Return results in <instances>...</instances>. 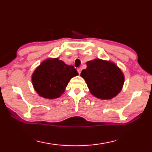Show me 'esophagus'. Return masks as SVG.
Here are the masks:
<instances>
[{
    "label": "esophagus",
    "mask_w": 152,
    "mask_h": 152,
    "mask_svg": "<svg viewBox=\"0 0 152 152\" xmlns=\"http://www.w3.org/2000/svg\"><path fill=\"white\" fill-rule=\"evenodd\" d=\"M77 71H78V72L79 74H80L81 72H82V68H78V69H77Z\"/></svg>",
    "instance_id": "34e87169"
}]
</instances>
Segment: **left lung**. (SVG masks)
<instances>
[{"instance_id": "obj_1", "label": "left lung", "mask_w": 152, "mask_h": 152, "mask_svg": "<svg viewBox=\"0 0 152 152\" xmlns=\"http://www.w3.org/2000/svg\"><path fill=\"white\" fill-rule=\"evenodd\" d=\"M86 66L80 76L94 96L101 100H110L121 91L125 76L115 63L96 58L87 61Z\"/></svg>"}]
</instances>
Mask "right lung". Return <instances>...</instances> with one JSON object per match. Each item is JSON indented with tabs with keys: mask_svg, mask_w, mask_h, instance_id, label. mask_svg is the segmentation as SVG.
Returning a JSON list of instances; mask_svg holds the SVG:
<instances>
[{
	"mask_svg": "<svg viewBox=\"0 0 152 152\" xmlns=\"http://www.w3.org/2000/svg\"><path fill=\"white\" fill-rule=\"evenodd\" d=\"M78 75L74 66L67 65L58 58H48L36 68L31 80L40 96L55 99L64 93L70 79Z\"/></svg>",
	"mask_w": 152,
	"mask_h": 152,
	"instance_id": "obj_1",
	"label": "right lung"
}]
</instances>
